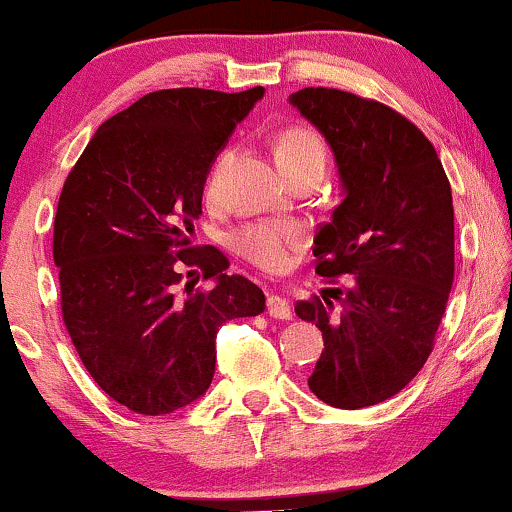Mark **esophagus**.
I'll return each mask as SVG.
<instances>
[{
    "label": "esophagus",
    "mask_w": 512,
    "mask_h": 512,
    "mask_svg": "<svg viewBox=\"0 0 512 512\" xmlns=\"http://www.w3.org/2000/svg\"><path fill=\"white\" fill-rule=\"evenodd\" d=\"M267 312H269V317H274V319H293L291 303H288L286 298H281V295H269Z\"/></svg>",
    "instance_id": "34e87169"
}]
</instances>
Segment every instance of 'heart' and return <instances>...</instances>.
Returning a JSON list of instances; mask_svg holds the SVG:
<instances>
[{"mask_svg":"<svg viewBox=\"0 0 512 512\" xmlns=\"http://www.w3.org/2000/svg\"><path fill=\"white\" fill-rule=\"evenodd\" d=\"M274 157L283 174L300 169V166H324L326 147L322 138L307 126H288L276 135ZM219 166L209 176V188L214 186L219 174ZM303 243V229L288 221H264V224L245 226L236 233L233 245L245 260L264 269V272H281L291 262V252Z\"/></svg>","mask_w":512,"mask_h":512,"instance_id":"obj_1","label":"heart"}]
</instances>
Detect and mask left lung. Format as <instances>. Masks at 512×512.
Instances as JSON below:
<instances>
[{
  "mask_svg": "<svg viewBox=\"0 0 512 512\" xmlns=\"http://www.w3.org/2000/svg\"><path fill=\"white\" fill-rule=\"evenodd\" d=\"M288 102L334 152L341 202L315 236L317 274L346 288L300 300L324 350L307 379L326 405L357 410L403 391L424 367L453 286V195L424 133L386 104L334 88Z\"/></svg>",
  "mask_w": 512,
  "mask_h": 512,
  "instance_id": "obj_1",
  "label": "left lung"
}]
</instances>
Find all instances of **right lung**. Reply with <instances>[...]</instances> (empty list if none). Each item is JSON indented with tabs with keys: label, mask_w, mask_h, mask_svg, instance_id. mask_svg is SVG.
I'll return each mask as SVG.
<instances>
[{
	"label": "right lung",
	"mask_w": 512,
	"mask_h": 512,
	"mask_svg": "<svg viewBox=\"0 0 512 512\" xmlns=\"http://www.w3.org/2000/svg\"><path fill=\"white\" fill-rule=\"evenodd\" d=\"M264 88L157 90L97 128L61 190L54 264L61 312L97 386L138 415H169L205 396L217 331L264 312V293L226 274L217 248H186L202 190ZM200 266L207 292L180 291ZM190 274V272H188Z\"/></svg>",
	"instance_id": "add662e5"
}]
</instances>
